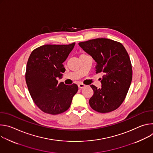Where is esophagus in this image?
I'll return each instance as SVG.
<instances>
[{
  "label": "esophagus",
  "mask_w": 153,
  "mask_h": 153,
  "mask_svg": "<svg viewBox=\"0 0 153 153\" xmlns=\"http://www.w3.org/2000/svg\"><path fill=\"white\" fill-rule=\"evenodd\" d=\"M78 87H79L80 89H82V88H85V85L84 84H83V83H79L78 84Z\"/></svg>",
  "instance_id": "obj_1"
}]
</instances>
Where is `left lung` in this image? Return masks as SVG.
I'll return each instance as SVG.
<instances>
[{"mask_svg": "<svg viewBox=\"0 0 153 153\" xmlns=\"http://www.w3.org/2000/svg\"><path fill=\"white\" fill-rule=\"evenodd\" d=\"M79 47L96 62V73H102V88L93 85V96L89 103L102 113L113 111L123 102L132 80V67L125 47L120 43L98 38L79 43Z\"/></svg>", "mask_w": 153, "mask_h": 153, "instance_id": "obj_1", "label": "left lung"}]
</instances>
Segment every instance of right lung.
I'll use <instances>...</instances> for the list:
<instances>
[{
	"label": "right lung",
	"mask_w": 153,
	"mask_h": 153,
	"mask_svg": "<svg viewBox=\"0 0 153 153\" xmlns=\"http://www.w3.org/2000/svg\"><path fill=\"white\" fill-rule=\"evenodd\" d=\"M69 45H45L33 50L28 59L25 79L35 104L44 113L55 115L67 111L78 91L76 84L59 83L65 71L63 63L74 48Z\"/></svg>",
	"instance_id": "obj_1"
}]
</instances>
